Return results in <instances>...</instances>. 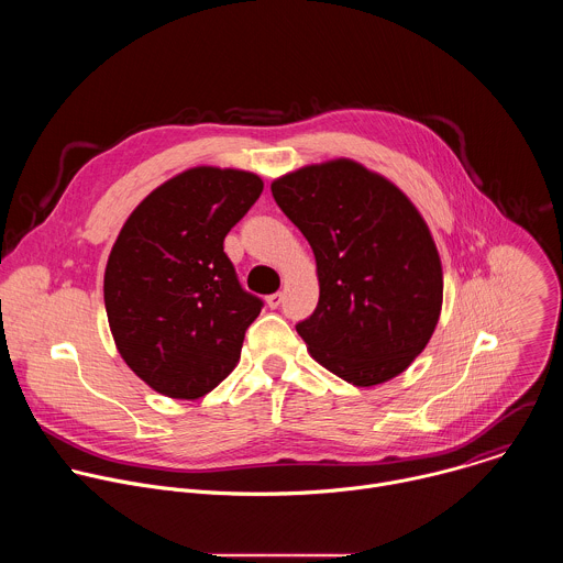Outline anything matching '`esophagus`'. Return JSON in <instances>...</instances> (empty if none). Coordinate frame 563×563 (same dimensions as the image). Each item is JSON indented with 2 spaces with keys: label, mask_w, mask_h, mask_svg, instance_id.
Masks as SVG:
<instances>
[{
  "label": "esophagus",
  "mask_w": 563,
  "mask_h": 563,
  "mask_svg": "<svg viewBox=\"0 0 563 563\" xmlns=\"http://www.w3.org/2000/svg\"><path fill=\"white\" fill-rule=\"evenodd\" d=\"M280 302H283V294H280V291H276V294L267 296V305H269L272 309H278V307H280Z\"/></svg>",
  "instance_id": "obj_1"
}]
</instances>
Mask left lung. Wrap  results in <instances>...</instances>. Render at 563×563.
I'll return each mask as SVG.
<instances>
[{
    "label": "left lung",
    "mask_w": 563,
    "mask_h": 563,
    "mask_svg": "<svg viewBox=\"0 0 563 563\" xmlns=\"http://www.w3.org/2000/svg\"><path fill=\"white\" fill-rule=\"evenodd\" d=\"M272 196L316 258L318 305L296 325L311 356L361 387L408 369L443 302L439 252L415 205L352 159L287 174Z\"/></svg>",
    "instance_id": "left-lung-1"
}]
</instances>
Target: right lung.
<instances>
[{"label":"right lung","instance_id":"obj_1","mask_svg":"<svg viewBox=\"0 0 563 563\" xmlns=\"http://www.w3.org/2000/svg\"><path fill=\"white\" fill-rule=\"evenodd\" d=\"M261 194L254 174L198 167L157 187L124 222L104 305L122 358L155 391L200 398L235 367L265 302L240 285L222 243Z\"/></svg>","mask_w":563,"mask_h":563}]
</instances>
